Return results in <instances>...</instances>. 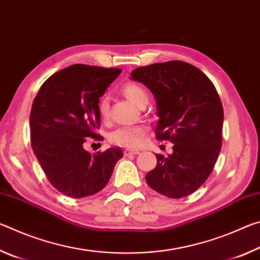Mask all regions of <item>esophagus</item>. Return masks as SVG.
<instances>
[{"label":"esophagus","instance_id":"34e87169","mask_svg":"<svg viewBox=\"0 0 260 260\" xmlns=\"http://www.w3.org/2000/svg\"><path fill=\"white\" fill-rule=\"evenodd\" d=\"M139 151L138 150H129V149H127V150L124 151V155L126 157H131V156H134V155H138Z\"/></svg>","mask_w":260,"mask_h":260}]
</instances>
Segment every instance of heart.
Returning <instances> with one entry per match:
<instances>
[{"label": "heart", "mask_w": 260, "mask_h": 260, "mask_svg": "<svg viewBox=\"0 0 260 260\" xmlns=\"http://www.w3.org/2000/svg\"><path fill=\"white\" fill-rule=\"evenodd\" d=\"M122 93L132 103L139 105L143 100L148 99V94L143 87L138 83H127L122 88ZM99 114L102 120H108L110 114V103L108 95L101 98L99 102ZM147 128L144 126H122L118 127L109 134V141L116 146L124 148H138L143 142V138L146 135Z\"/></svg>", "instance_id": "b5f03b06"}]
</instances>
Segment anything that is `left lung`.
<instances>
[{"instance_id": "obj_1", "label": "left lung", "mask_w": 260, "mask_h": 260, "mask_svg": "<svg viewBox=\"0 0 260 260\" xmlns=\"http://www.w3.org/2000/svg\"><path fill=\"white\" fill-rule=\"evenodd\" d=\"M131 78L155 96L157 140L173 143L171 155H156L147 183L170 199L190 195L209 178L221 149L223 109L217 89L200 69L182 60L141 67Z\"/></svg>"}]
</instances>
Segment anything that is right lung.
Instances as JSON below:
<instances>
[{
	"mask_svg": "<svg viewBox=\"0 0 260 260\" xmlns=\"http://www.w3.org/2000/svg\"><path fill=\"white\" fill-rule=\"evenodd\" d=\"M120 69L74 64L43 82L29 116L30 142L43 172L57 190L82 199L107 186L120 148L90 153L89 138L101 140L100 98L119 76Z\"/></svg>",
	"mask_w": 260,
	"mask_h": 260,
	"instance_id": "add662e5",
	"label": "right lung"
}]
</instances>
